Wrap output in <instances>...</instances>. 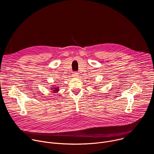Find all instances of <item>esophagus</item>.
Segmentation results:
<instances>
[{"label":"esophagus","instance_id":"34e87169","mask_svg":"<svg viewBox=\"0 0 154 154\" xmlns=\"http://www.w3.org/2000/svg\"><path fill=\"white\" fill-rule=\"evenodd\" d=\"M78 75H79V73H77V72H75L73 73V76L74 77H77V76H78Z\"/></svg>","mask_w":154,"mask_h":154}]
</instances>
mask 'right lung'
I'll return each instance as SVG.
<instances>
[{
    "label": "right lung",
    "instance_id": "right-lung-1",
    "mask_svg": "<svg viewBox=\"0 0 154 154\" xmlns=\"http://www.w3.org/2000/svg\"><path fill=\"white\" fill-rule=\"evenodd\" d=\"M58 87H56V88H52V90H54V91H54V92H57V91H58V88H57Z\"/></svg>",
    "mask_w": 154,
    "mask_h": 154
}]
</instances>
